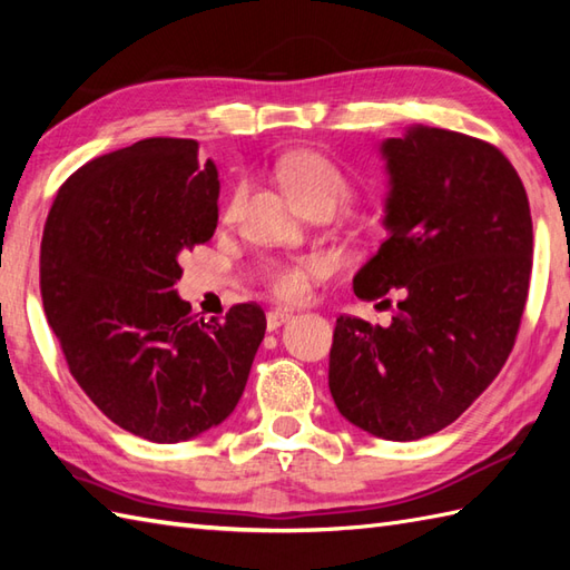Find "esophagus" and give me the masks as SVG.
Masks as SVG:
<instances>
[{
    "label": "esophagus",
    "instance_id": "esophagus-1",
    "mask_svg": "<svg viewBox=\"0 0 570 570\" xmlns=\"http://www.w3.org/2000/svg\"><path fill=\"white\" fill-rule=\"evenodd\" d=\"M292 318V311H284V308H272L269 313H266V328L269 331H276L282 328V325Z\"/></svg>",
    "mask_w": 570,
    "mask_h": 570
}]
</instances>
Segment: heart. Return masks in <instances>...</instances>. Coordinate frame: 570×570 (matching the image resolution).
I'll return each instance as SVG.
<instances>
[{
  "label": "heart",
  "instance_id": "1",
  "mask_svg": "<svg viewBox=\"0 0 570 570\" xmlns=\"http://www.w3.org/2000/svg\"><path fill=\"white\" fill-rule=\"evenodd\" d=\"M276 174L282 178L288 196L301 210L313 203L337 205L347 198L350 180L328 156L321 151H292L276 161ZM239 200V190L229 200L225 215H233ZM328 266L318 257H298L292 262H269L262 269V278L269 292L282 301H301L311 292V284L325 276Z\"/></svg>",
  "mask_w": 570,
  "mask_h": 570
}]
</instances>
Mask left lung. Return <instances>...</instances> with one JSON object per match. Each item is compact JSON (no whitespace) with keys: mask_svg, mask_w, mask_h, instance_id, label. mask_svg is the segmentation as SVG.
<instances>
[{"mask_svg":"<svg viewBox=\"0 0 570 570\" xmlns=\"http://www.w3.org/2000/svg\"><path fill=\"white\" fill-rule=\"evenodd\" d=\"M382 156L390 235L353 286L357 298L399 301L386 328L337 318L328 386L357 429L416 441L453 423L504 367L534 229L522 178L488 141L419 125L386 139Z\"/></svg>","mask_w":570,"mask_h":570,"instance_id":"obj_1","label":"left lung"}]
</instances>
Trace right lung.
<instances>
[{"instance_id":"right-lung-1","label":"right lung","mask_w":570,"mask_h":570,"mask_svg":"<svg viewBox=\"0 0 570 570\" xmlns=\"http://www.w3.org/2000/svg\"><path fill=\"white\" fill-rule=\"evenodd\" d=\"M217 168L196 139L151 137L72 174L41 239V298L68 370L119 429L154 443L233 414L266 331L235 304L203 321L174 292L180 254L217 227Z\"/></svg>"}]
</instances>
